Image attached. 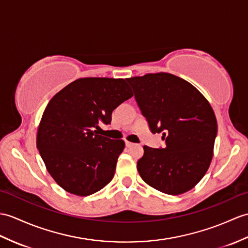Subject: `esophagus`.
<instances>
[{
	"mask_svg": "<svg viewBox=\"0 0 248 248\" xmlns=\"http://www.w3.org/2000/svg\"><path fill=\"white\" fill-rule=\"evenodd\" d=\"M125 146L128 147V148H130L132 146H134V143L133 142H130V141H125Z\"/></svg>",
	"mask_w": 248,
	"mask_h": 248,
	"instance_id": "1",
	"label": "esophagus"
}]
</instances>
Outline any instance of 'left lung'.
<instances>
[{
	"instance_id": "1",
	"label": "left lung",
	"mask_w": 248,
	"mask_h": 248,
	"mask_svg": "<svg viewBox=\"0 0 248 248\" xmlns=\"http://www.w3.org/2000/svg\"><path fill=\"white\" fill-rule=\"evenodd\" d=\"M152 133H163L164 148L143 146L140 177L167 194L189 191L208 170L217 133L214 110L202 93L169 73L128 78Z\"/></svg>"
}]
</instances>
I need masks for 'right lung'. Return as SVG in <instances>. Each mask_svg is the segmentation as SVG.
Returning a JSON list of instances; mask_svg holds the SVG:
<instances>
[{
    "label": "right lung",
    "instance_id": "right-lung-1",
    "mask_svg": "<svg viewBox=\"0 0 248 248\" xmlns=\"http://www.w3.org/2000/svg\"><path fill=\"white\" fill-rule=\"evenodd\" d=\"M133 96L124 79L80 78L46 106L37 133V148L48 173L72 194L86 197L112 178L123 140L100 135L112 112Z\"/></svg>",
    "mask_w": 248,
    "mask_h": 248
}]
</instances>
